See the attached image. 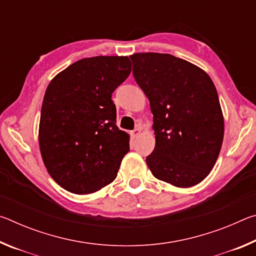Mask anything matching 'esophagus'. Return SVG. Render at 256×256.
Returning a JSON list of instances; mask_svg holds the SVG:
<instances>
[{
  "mask_svg": "<svg viewBox=\"0 0 256 256\" xmlns=\"http://www.w3.org/2000/svg\"><path fill=\"white\" fill-rule=\"evenodd\" d=\"M141 131H142V128H134L133 131L131 132V136H132V138H136L141 134Z\"/></svg>",
  "mask_w": 256,
  "mask_h": 256,
  "instance_id": "34e87169",
  "label": "esophagus"
}]
</instances>
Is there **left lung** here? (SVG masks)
<instances>
[{
    "label": "left lung",
    "instance_id": "obj_1",
    "mask_svg": "<svg viewBox=\"0 0 256 256\" xmlns=\"http://www.w3.org/2000/svg\"><path fill=\"white\" fill-rule=\"evenodd\" d=\"M133 76L150 102L156 146L146 159L152 175L176 188L206 178L222 149L224 123L206 71L170 54L130 56Z\"/></svg>",
    "mask_w": 256,
    "mask_h": 256
}]
</instances>
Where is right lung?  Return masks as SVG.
Masks as SVG:
<instances>
[{
  "label": "right lung",
  "instance_id": "add662e5",
  "mask_svg": "<svg viewBox=\"0 0 256 256\" xmlns=\"http://www.w3.org/2000/svg\"><path fill=\"white\" fill-rule=\"evenodd\" d=\"M131 68L128 56L86 58L47 86L38 144L48 174L68 192L94 193L116 178L130 136L116 125L112 94Z\"/></svg>",
  "mask_w": 256,
  "mask_h": 256
}]
</instances>
